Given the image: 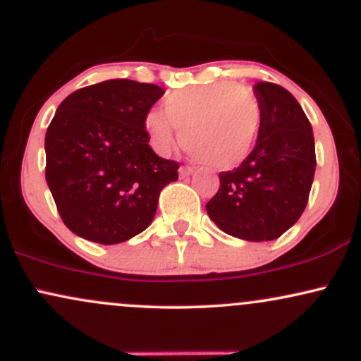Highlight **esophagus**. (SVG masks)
Returning a JSON list of instances; mask_svg holds the SVG:
<instances>
[{
	"label": "esophagus",
	"instance_id": "esophagus-1",
	"mask_svg": "<svg viewBox=\"0 0 361 361\" xmlns=\"http://www.w3.org/2000/svg\"><path fill=\"white\" fill-rule=\"evenodd\" d=\"M193 171H195V169H193L192 166H180V169H178V173H180V176H181V178L190 176V175H192Z\"/></svg>",
	"mask_w": 361,
	"mask_h": 361
}]
</instances>
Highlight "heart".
<instances>
[{
    "label": "heart",
    "instance_id": "1",
    "mask_svg": "<svg viewBox=\"0 0 361 361\" xmlns=\"http://www.w3.org/2000/svg\"><path fill=\"white\" fill-rule=\"evenodd\" d=\"M263 106L250 86L233 81L190 86L169 93L163 111H149L144 128L159 154H168L181 130V144L198 163L231 169L247 159L258 139Z\"/></svg>",
    "mask_w": 361,
    "mask_h": 361
}]
</instances>
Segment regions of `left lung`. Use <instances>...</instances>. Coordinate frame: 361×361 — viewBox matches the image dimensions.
Listing matches in <instances>:
<instances>
[{"label": "left lung", "mask_w": 361, "mask_h": 361, "mask_svg": "<svg viewBox=\"0 0 361 361\" xmlns=\"http://www.w3.org/2000/svg\"><path fill=\"white\" fill-rule=\"evenodd\" d=\"M263 122L255 149L233 171L219 175L221 186L207 214L224 233L244 241H271L290 229L307 205L316 146L309 118L280 85H255Z\"/></svg>", "instance_id": "1"}]
</instances>
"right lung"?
Listing matches in <instances>:
<instances>
[{"label":"right lung","mask_w":361,"mask_h":361,"mask_svg":"<svg viewBox=\"0 0 361 361\" xmlns=\"http://www.w3.org/2000/svg\"><path fill=\"white\" fill-rule=\"evenodd\" d=\"M164 94L151 82L109 80L61 103L45 134V180L62 222L88 241L118 244L147 229L176 161L149 146V110Z\"/></svg>","instance_id":"obj_1"}]
</instances>
